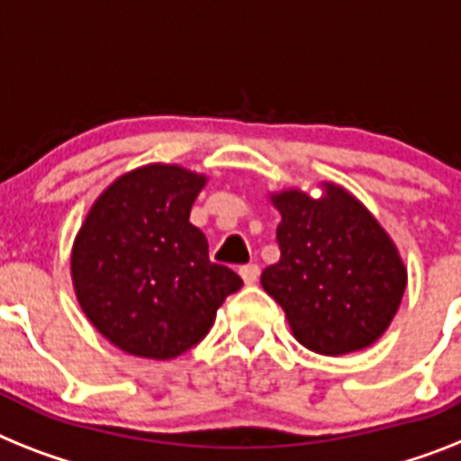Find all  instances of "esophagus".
<instances>
[{"label": "esophagus", "instance_id": "obj_1", "mask_svg": "<svg viewBox=\"0 0 461 461\" xmlns=\"http://www.w3.org/2000/svg\"><path fill=\"white\" fill-rule=\"evenodd\" d=\"M240 276H242V280H245L247 285H254L258 280V266L257 264L240 266Z\"/></svg>", "mask_w": 461, "mask_h": 461}]
</instances>
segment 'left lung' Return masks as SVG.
I'll return each mask as SVG.
<instances>
[{"label": "left lung", "mask_w": 461, "mask_h": 461, "mask_svg": "<svg viewBox=\"0 0 461 461\" xmlns=\"http://www.w3.org/2000/svg\"><path fill=\"white\" fill-rule=\"evenodd\" d=\"M280 261L261 273V287L283 306L294 339L322 356L375 344L393 321L408 268L382 223L337 184L322 195L280 190Z\"/></svg>", "instance_id": "left-lung-1"}]
</instances>
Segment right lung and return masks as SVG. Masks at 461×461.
Instances as JSON below:
<instances>
[{"label":"right lung","instance_id":"obj_1","mask_svg":"<svg viewBox=\"0 0 461 461\" xmlns=\"http://www.w3.org/2000/svg\"><path fill=\"white\" fill-rule=\"evenodd\" d=\"M207 176L178 165L122 174L91 204L72 245L77 302L120 351L171 360L204 339L216 308L242 287L235 271L209 261L190 207Z\"/></svg>","mask_w":461,"mask_h":461}]
</instances>
